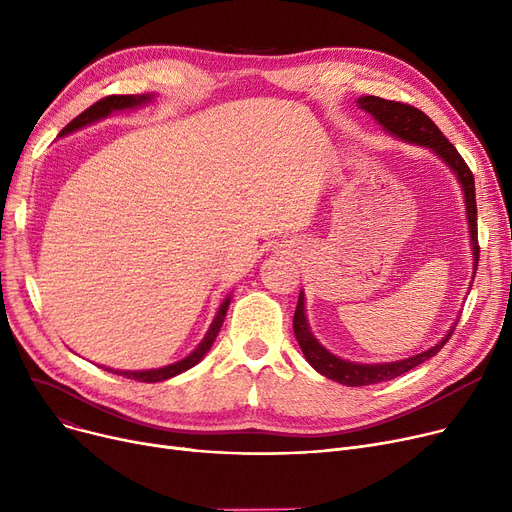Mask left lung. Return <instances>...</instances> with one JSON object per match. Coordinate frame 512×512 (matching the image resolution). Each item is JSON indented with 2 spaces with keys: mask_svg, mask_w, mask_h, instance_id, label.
Returning <instances> with one entry per match:
<instances>
[{
  "mask_svg": "<svg viewBox=\"0 0 512 512\" xmlns=\"http://www.w3.org/2000/svg\"><path fill=\"white\" fill-rule=\"evenodd\" d=\"M359 105L367 114H371L375 120H378L388 132L396 134V137L405 139L415 145H425L429 149H434L446 164L454 170L456 178L461 180L463 191H465V205H467V218H469V232H471V245H473V257H475V272H477V261H479V242H477V203H475V178L473 172L469 170L467 161L461 157V153L454 149V145L444 137L442 130L432 122V118L425 116L417 107L402 103V101H388L382 97H361ZM305 299L303 292L299 294V303L297 311H294L292 319V328L294 336L299 340V346L307 361L317 369L321 375L326 378L344 384V386H369V384H378V382H388L398 378V375L411 371L413 367L425 363L427 359H432L442 351V346L448 342L452 336V330L446 334L442 342L429 348V351L415 355L405 361H396V363H380V365H359L334 357L328 353L324 346H321L307 324L305 317Z\"/></svg>",
  "mask_w": 512,
  "mask_h": 512,
  "instance_id": "8db88e82",
  "label": "left lung"
}]
</instances>
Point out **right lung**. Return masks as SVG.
<instances>
[{
	"label": "right lung",
	"instance_id": "right-lung-1",
	"mask_svg": "<svg viewBox=\"0 0 512 512\" xmlns=\"http://www.w3.org/2000/svg\"><path fill=\"white\" fill-rule=\"evenodd\" d=\"M147 99H151V97H147V95H141V97H134V95H107V97L99 99L97 103H93L91 107H87V110H85L83 114H78L68 126H64L62 134H68V132H72V130H76V128H83V126H87V124L99 120V118H105L107 114H112L114 110H126V107L139 105V103H143V101H147ZM228 305H230V299H226V301L222 303L218 315H215V319H213V324H211L209 332L205 334V338L201 340V344H199V346L195 348V351H193L191 355H188L186 359H182V361H178V363H174V365H168V367L149 369V371H118V369H107V371L124 375V378H130V380L151 384V382H164V380L174 378V375H178V373H182V371H186V369H191L193 365H197V363L205 357V353L211 348L215 336H218V332H220V328H222V324H224V317H226Z\"/></svg>",
	"mask_w": 512,
	"mask_h": 512
}]
</instances>
